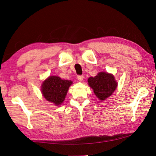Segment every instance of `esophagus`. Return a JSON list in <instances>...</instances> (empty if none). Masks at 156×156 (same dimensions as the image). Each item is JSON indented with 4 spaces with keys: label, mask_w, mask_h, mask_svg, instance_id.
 Returning a JSON list of instances; mask_svg holds the SVG:
<instances>
[{
    "label": "esophagus",
    "mask_w": 156,
    "mask_h": 156,
    "mask_svg": "<svg viewBox=\"0 0 156 156\" xmlns=\"http://www.w3.org/2000/svg\"><path fill=\"white\" fill-rule=\"evenodd\" d=\"M77 79H78V80L79 81H82L83 80V79H84V76L83 75H78L77 76Z\"/></svg>",
    "instance_id": "obj_1"
}]
</instances>
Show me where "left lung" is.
I'll return each instance as SVG.
<instances>
[{
	"label": "left lung",
	"instance_id": "left-lung-1",
	"mask_svg": "<svg viewBox=\"0 0 156 156\" xmlns=\"http://www.w3.org/2000/svg\"><path fill=\"white\" fill-rule=\"evenodd\" d=\"M88 83L96 96L101 100L110 96L117 87L114 76L106 72H100L94 77H89Z\"/></svg>",
	"mask_w": 156,
	"mask_h": 156
}]
</instances>
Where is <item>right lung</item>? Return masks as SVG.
Instances as JSON below:
<instances>
[{
  "instance_id": "1",
  "label": "right lung",
  "mask_w": 156,
  "mask_h": 156,
  "mask_svg": "<svg viewBox=\"0 0 156 156\" xmlns=\"http://www.w3.org/2000/svg\"><path fill=\"white\" fill-rule=\"evenodd\" d=\"M72 81L62 80L57 76H51L42 84L41 92L44 98L56 105H59L65 100L68 90Z\"/></svg>"
}]
</instances>
